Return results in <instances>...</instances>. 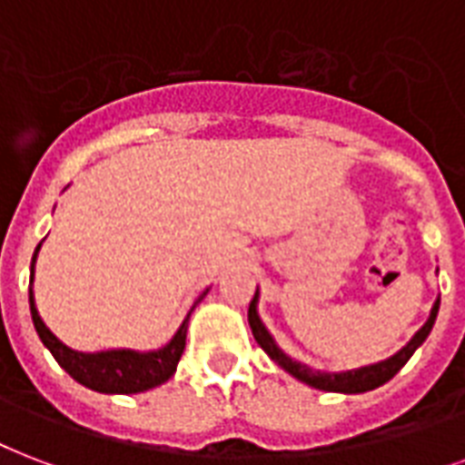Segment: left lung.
Segmentation results:
<instances>
[{"label": "left lung", "instance_id": "left-lung-1", "mask_svg": "<svg viewBox=\"0 0 465 465\" xmlns=\"http://www.w3.org/2000/svg\"><path fill=\"white\" fill-rule=\"evenodd\" d=\"M436 313H439V299H436L434 309H431V316L424 326L419 328L417 336L411 338L410 343L404 345L402 351L392 355L390 361H382L378 365H368V368L361 370H348V372H319V370H312L302 365V362L292 361L289 355L279 351L277 343L272 341V336L267 333V328L262 326L260 316H257V292H254V299L250 302V309H247V321H250V328H252V336L254 341L260 343V348L267 355H270L272 361L279 362L286 372H292L296 380H302L306 385L316 387V390H326V392H368V390H375V387L385 385L387 380H392L400 370L404 368V362L410 361L414 351H417L419 345L427 341V336L431 333V328H434Z\"/></svg>", "mask_w": 465, "mask_h": 465}]
</instances>
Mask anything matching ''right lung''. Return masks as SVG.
Instances as JSON below:
<instances>
[{"mask_svg": "<svg viewBox=\"0 0 465 465\" xmlns=\"http://www.w3.org/2000/svg\"><path fill=\"white\" fill-rule=\"evenodd\" d=\"M38 252V247H36ZM34 252V260H36ZM34 260H31V282H34ZM205 292L201 294V299ZM198 299V302H201ZM195 302V303H198ZM29 303H31V319L36 326L38 338L44 341L51 355H54L58 365H61L73 380H78L80 385L90 387L95 392L104 394H134L152 390V387L162 385L176 372L183 348H186V328H188V313L186 321L181 323L179 333L171 338L169 345H163L162 351L153 352H134V351H107V352H78L71 351L68 345H63L58 338L46 328V323L38 316L36 306H34V294L29 286ZM193 312V309H191Z\"/></svg>", "mask_w": 465, "mask_h": 465, "instance_id": "obj_1", "label": "right lung"}]
</instances>
